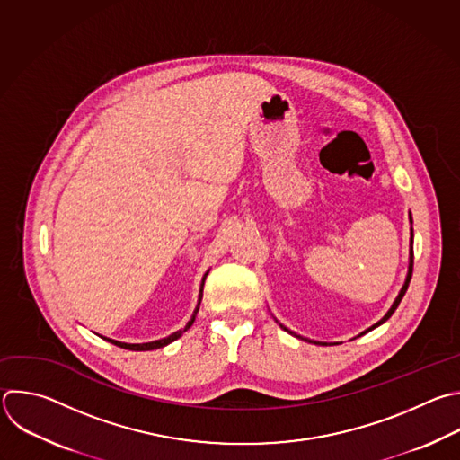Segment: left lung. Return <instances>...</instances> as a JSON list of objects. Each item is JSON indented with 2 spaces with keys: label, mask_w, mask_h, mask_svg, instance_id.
Returning <instances> with one entry per match:
<instances>
[{
  "label": "left lung",
  "mask_w": 460,
  "mask_h": 460,
  "mask_svg": "<svg viewBox=\"0 0 460 460\" xmlns=\"http://www.w3.org/2000/svg\"><path fill=\"white\" fill-rule=\"evenodd\" d=\"M411 236H413V234H411ZM411 243H413V240H411ZM411 272H413V247H411V249H410V269H408V276H406V283H404V285H402V288H401V292H399V296H397V299H395V301H394V305H392V309H390V311H388V313H386V316H385V318H383V320H381V322H377V323H376V325H374V327H370V329H368V331H372V329H376V327H379V325H381V323H385V322H386V320H388V318H390V316H392V314H394V313H395V309H397V307H399V303H401V299H402V296H404V294H406V290H408V285H410V279H411ZM279 327H281V329H283V331H287V332H290V331H288V329H285V327H283V325H279ZM368 331H367V332H368ZM290 334H292V332H290ZM363 334H365V332H363ZM363 334H361V336H363ZM292 336H296V334H292ZM296 338H299V336H296ZM299 340H305V338H299ZM305 341H309V343H316V341H311V340H305ZM318 345H325V343H318Z\"/></svg>",
  "instance_id": "1"
}]
</instances>
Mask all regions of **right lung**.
I'll return each mask as SVG.
<instances>
[{
    "instance_id": "1",
    "label": "right lung",
    "mask_w": 460,
    "mask_h": 460,
    "mask_svg": "<svg viewBox=\"0 0 460 460\" xmlns=\"http://www.w3.org/2000/svg\"><path fill=\"white\" fill-rule=\"evenodd\" d=\"M208 276V274H206ZM206 276H204V279H202V288H200V296H199V305H197V309H195V313H193V318L190 320V323L184 327V329H181V331H177V332H173L172 336H168V338H164V340H159V341H151V343H142V345H128V343H120V341H113V340H108L110 343H113V345H117V347H120V349H126V350H155V349H163V347H166V345H170L172 341H175V340H179L191 325H193V322H195V316H197V313H199V307H200V301H202V290H204V281H206ZM106 340V338H104Z\"/></svg>"
}]
</instances>
